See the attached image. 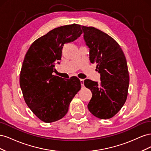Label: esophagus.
Instances as JSON below:
<instances>
[{"label":"esophagus","mask_w":151,"mask_h":151,"mask_svg":"<svg viewBox=\"0 0 151 151\" xmlns=\"http://www.w3.org/2000/svg\"><path fill=\"white\" fill-rule=\"evenodd\" d=\"M80 81H81V84L82 87H83L84 86V79H81Z\"/></svg>","instance_id":"obj_1"}]
</instances>
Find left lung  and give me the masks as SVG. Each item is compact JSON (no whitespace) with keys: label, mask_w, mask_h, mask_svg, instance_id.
Segmentation results:
<instances>
[{"label":"left lung","mask_w":151,"mask_h":151,"mask_svg":"<svg viewBox=\"0 0 151 151\" xmlns=\"http://www.w3.org/2000/svg\"><path fill=\"white\" fill-rule=\"evenodd\" d=\"M84 38L89 48V60L97 64L101 82L86 79L92 92L89 111L100 119H109L124 105L129 86L126 58L120 46L110 36L94 27L83 26Z\"/></svg>","instance_id":"8db88e82"}]
</instances>
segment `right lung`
<instances>
[{
	"label": "right lung",
	"mask_w": 151,
	"mask_h": 151,
	"mask_svg": "<svg viewBox=\"0 0 151 151\" xmlns=\"http://www.w3.org/2000/svg\"><path fill=\"white\" fill-rule=\"evenodd\" d=\"M82 33L79 24L58 27L36 40L26 53L20 72V87L26 104L45 123L64 116L81 88L77 77L63 79L52 73L55 63L61 60L63 45L74 42Z\"/></svg>",
	"instance_id": "right-lung-1"
}]
</instances>
